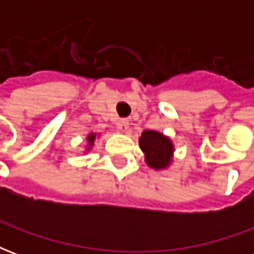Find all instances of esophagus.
<instances>
[{
	"label": "esophagus",
	"instance_id": "1",
	"mask_svg": "<svg viewBox=\"0 0 254 254\" xmlns=\"http://www.w3.org/2000/svg\"><path fill=\"white\" fill-rule=\"evenodd\" d=\"M117 127L120 129V132H127V127H129V121L125 120V118L118 120V121H117Z\"/></svg>",
	"mask_w": 254,
	"mask_h": 254
}]
</instances>
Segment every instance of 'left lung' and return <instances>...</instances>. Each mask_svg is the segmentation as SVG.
Returning a JSON list of instances; mask_svg holds the SVG:
<instances>
[{"label":"left lung","instance_id":"obj_1","mask_svg":"<svg viewBox=\"0 0 254 254\" xmlns=\"http://www.w3.org/2000/svg\"><path fill=\"white\" fill-rule=\"evenodd\" d=\"M140 148L148 167L154 170H166L173 163L174 144L170 137L158 130H144L138 138Z\"/></svg>","mask_w":254,"mask_h":254}]
</instances>
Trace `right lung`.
I'll use <instances>...</instances> for the list:
<instances>
[{"label":"right lung","mask_w":254,"mask_h":254,"mask_svg":"<svg viewBox=\"0 0 254 254\" xmlns=\"http://www.w3.org/2000/svg\"><path fill=\"white\" fill-rule=\"evenodd\" d=\"M100 134H98V133H89L88 136H87V147H85V151H84V154L85 152H88V151H91V148L94 147V143L96 138L99 137Z\"/></svg>","instance_id":"1"}]
</instances>
